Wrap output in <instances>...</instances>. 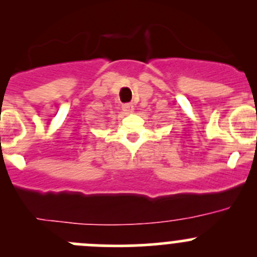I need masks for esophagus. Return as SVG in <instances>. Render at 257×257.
<instances>
[{"label": "esophagus", "instance_id": "obj_1", "mask_svg": "<svg viewBox=\"0 0 257 257\" xmlns=\"http://www.w3.org/2000/svg\"><path fill=\"white\" fill-rule=\"evenodd\" d=\"M121 108H123L124 113H125V114L132 113V112H133V110H134V105L131 104V103H126V104H124Z\"/></svg>", "mask_w": 257, "mask_h": 257}]
</instances>
